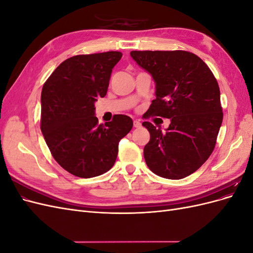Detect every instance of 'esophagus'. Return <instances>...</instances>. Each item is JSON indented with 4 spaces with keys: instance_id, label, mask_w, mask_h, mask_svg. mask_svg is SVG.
Returning <instances> with one entry per match:
<instances>
[{
    "instance_id": "obj_1",
    "label": "esophagus",
    "mask_w": 253,
    "mask_h": 253,
    "mask_svg": "<svg viewBox=\"0 0 253 253\" xmlns=\"http://www.w3.org/2000/svg\"><path fill=\"white\" fill-rule=\"evenodd\" d=\"M140 126H141V122H140L139 120H135V121H134V127L138 128V127H140Z\"/></svg>"
}]
</instances>
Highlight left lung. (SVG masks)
<instances>
[{
    "mask_svg": "<svg viewBox=\"0 0 253 253\" xmlns=\"http://www.w3.org/2000/svg\"><path fill=\"white\" fill-rule=\"evenodd\" d=\"M131 57L155 82L156 98L147 112L169 118L163 132L142 122L151 138L143 149L149 169L168 179H181L204 165L223 122L218 83L204 61L186 50H133Z\"/></svg>",
    "mask_w": 253,
    "mask_h": 253,
    "instance_id": "obj_1",
    "label": "left lung"
}]
</instances>
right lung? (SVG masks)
<instances>
[{"instance_id":"1","label":"right lung","mask_w":253,"mask_h":253,"mask_svg":"<svg viewBox=\"0 0 253 253\" xmlns=\"http://www.w3.org/2000/svg\"><path fill=\"white\" fill-rule=\"evenodd\" d=\"M120 51L78 55L61 63L41 93V131L56 162L75 176L90 178L116 162L118 143L133 127L126 115L104 125L95 116L97 97H104Z\"/></svg>"}]
</instances>
